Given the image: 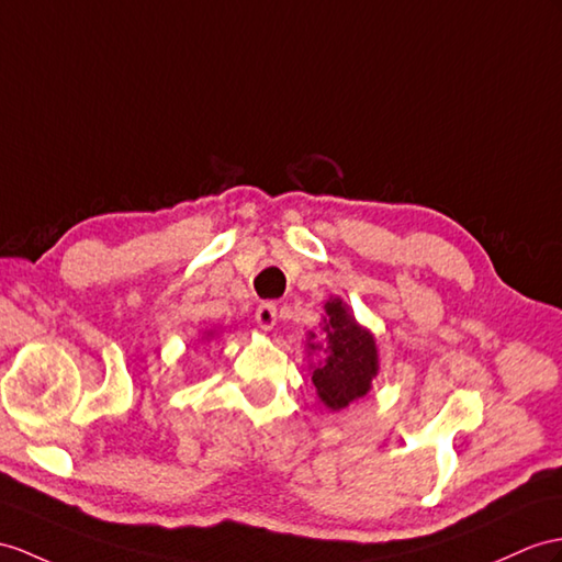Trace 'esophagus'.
<instances>
[{
    "instance_id": "1",
    "label": "esophagus",
    "mask_w": 562,
    "mask_h": 562,
    "mask_svg": "<svg viewBox=\"0 0 562 562\" xmlns=\"http://www.w3.org/2000/svg\"><path fill=\"white\" fill-rule=\"evenodd\" d=\"M277 317L279 314H277V305L273 303H262L255 312V322L259 328H262V331H271L273 324H277Z\"/></svg>"
}]
</instances>
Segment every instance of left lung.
I'll return each mask as SVG.
<instances>
[{
	"instance_id": "1",
	"label": "left lung",
	"mask_w": 562,
	"mask_h": 562,
	"mask_svg": "<svg viewBox=\"0 0 562 562\" xmlns=\"http://www.w3.org/2000/svg\"><path fill=\"white\" fill-rule=\"evenodd\" d=\"M324 312L322 340L310 331L305 348L307 358L322 355L319 362L310 364L317 398L331 413H340L372 391L379 374V348L374 334L355 319L344 297H328Z\"/></svg>"
}]
</instances>
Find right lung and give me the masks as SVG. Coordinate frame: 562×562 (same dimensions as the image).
I'll list each match as a JSON object with an SVG mask.
<instances>
[{"label":"right lung","mask_w":562,"mask_h":562,"mask_svg":"<svg viewBox=\"0 0 562 562\" xmlns=\"http://www.w3.org/2000/svg\"><path fill=\"white\" fill-rule=\"evenodd\" d=\"M214 336H216V331H214V328H210V331H204L202 340H210V338H214Z\"/></svg>","instance_id":"right-lung-1"}]
</instances>
